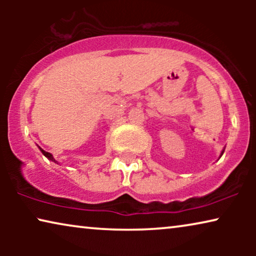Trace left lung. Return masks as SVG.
<instances>
[{
  "label": "left lung",
  "mask_w": 256,
  "mask_h": 256,
  "mask_svg": "<svg viewBox=\"0 0 256 256\" xmlns=\"http://www.w3.org/2000/svg\"><path fill=\"white\" fill-rule=\"evenodd\" d=\"M224 152H225V148H224V149H222V154H220V157H222V154H224ZM220 157H219V158H220Z\"/></svg>",
  "instance_id": "8db88e82"
}]
</instances>
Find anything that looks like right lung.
<instances>
[{"instance_id":"1","label":"right lung","mask_w":256,"mask_h":256,"mask_svg":"<svg viewBox=\"0 0 256 256\" xmlns=\"http://www.w3.org/2000/svg\"><path fill=\"white\" fill-rule=\"evenodd\" d=\"M38 148H40V146H38ZM40 152H42V154H43V155H44L45 157H46V158H48V160H51V162H54V163H57V164H58V162H57V160H56L54 158V156H52L50 152H45V150H43V149H42V148H40Z\"/></svg>"}]
</instances>
